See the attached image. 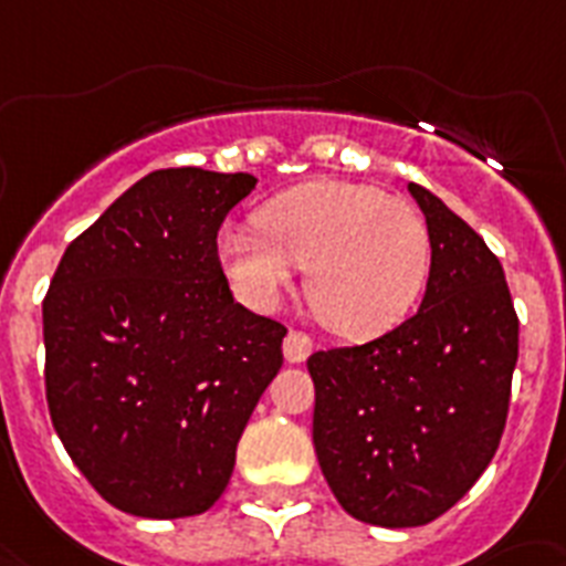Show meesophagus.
Segmentation results:
<instances>
[{
  "label": "esophagus",
  "instance_id": "1",
  "mask_svg": "<svg viewBox=\"0 0 566 566\" xmlns=\"http://www.w3.org/2000/svg\"><path fill=\"white\" fill-rule=\"evenodd\" d=\"M313 353V342L307 333L302 331H290L284 336V358H287L290 365H302L304 358Z\"/></svg>",
  "mask_w": 566,
  "mask_h": 566
}]
</instances>
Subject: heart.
Segmentation results:
<instances>
[{
    "label": "heart",
    "mask_w": 566,
    "mask_h": 566,
    "mask_svg": "<svg viewBox=\"0 0 566 566\" xmlns=\"http://www.w3.org/2000/svg\"><path fill=\"white\" fill-rule=\"evenodd\" d=\"M258 228H228L216 253L235 296L273 311L307 264L304 293L342 338H373L405 322L430 279L424 216L365 181L316 179L270 199Z\"/></svg>",
    "instance_id": "b5f03b06"
}]
</instances>
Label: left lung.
<instances>
[{"mask_svg": "<svg viewBox=\"0 0 566 566\" xmlns=\"http://www.w3.org/2000/svg\"><path fill=\"white\" fill-rule=\"evenodd\" d=\"M432 264L416 316L307 358L313 444L353 518L421 527L453 507L499 450L518 361V316L501 262L421 185Z\"/></svg>", "mask_w": 566, "mask_h": 566, "instance_id": "8db88e82", "label": "left lung"}]
</instances>
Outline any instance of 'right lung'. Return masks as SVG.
<instances>
[{
    "label": "right lung",
    "mask_w": 566,
    "mask_h": 566,
    "mask_svg": "<svg viewBox=\"0 0 566 566\" xmlns=\"http://www.w3.org/2000/svg\"><path fill=\"white\" fill-rule=\"evenodd\" d=\"M250 174L154 170L67 244L42 304L51 421L122 513L185 518L228 488L282 367L273 318L233 302L216 253Z\"/></svg>",
    "instance_id": "add662e5"
}]
</instances>
